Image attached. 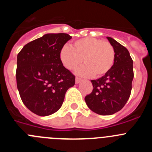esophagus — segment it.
I'll return each instance as SVG.
<instances>
[{
    "label": "esophagus",
    "instance_id": "1",
    "mask_svg": "<svg viewBox=\"0 0 152 152\" xmlns=\"http://www.w3.org/2000/svg\"><path fill=\"white\" fill-rule=\"evenodd\" d=\"M80 81H81V78H80L78 77H76V78H75V82H76V84H78Z\"/></svg>",
    "mask_w": 152,
    "mask_h": 152
}]
</instances>
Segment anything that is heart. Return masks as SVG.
I'll list each match as a JSON object with an SVG mask.
<instances>
[{
	"label": "heart",
	"instance_id": "1",
	"mask_svg": "<svg viewBox=\"0 0 152 152\" xmlns=\"http://www.w3.org/2000/svg\"><path fill=\"white\" fill-rule=\"evenodd\" d=\"M115 55V49L110 42L91 37L75 41L72 47L65 45L60 52L61 61L68 69H75L84 60L85 64L77 69V73L96 77L106 75L112 68Z\"/></svg>",
	"mask_w": 152,
	"mask_h": 152
}]
</instances>
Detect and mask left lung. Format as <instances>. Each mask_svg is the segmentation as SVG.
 <instances>
[{"instance_id":"1","label":"left lung","mask_w":152,"mask_h":152,"mask_svg":"<svg viewBox=\"0 0 152 152\" xmlns=\"http://www.w3.org/2000/svg\"><path fill=\"white\" fill-rule=\"evenodd\" d=\"M115 49V61L105 75L91 80L93 91L84 98L88 107L99 115L108 116L123 108L131 94L133 61L126 47L107 37Z\"/></svg>"}]
</instances>
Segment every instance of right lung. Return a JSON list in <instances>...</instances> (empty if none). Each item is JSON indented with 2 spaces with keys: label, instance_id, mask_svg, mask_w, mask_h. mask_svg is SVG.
<instances>
[{
  "label": "right lung",
  "instance_id": "right-lung-1",
  "mask_svg": "<svg viewBox=\"0 0 152 152\" xmlns=\"http://www.w3.org/2000/svg\"><path fill=\"white\" fill-rule=\"evenodd\" d=\"M72 39L67 33H48L23 46L17 55V89L23 103L40 116L57 112L75 76L63 66L60 52Z\"/></svg>",
  "mask_w": 152,
  "mask_h": 152
}]
</instances>
